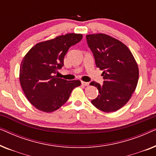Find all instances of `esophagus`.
Instances as JSON below:
<instances>
[{
    "label": "esophagus",
    "mask_w": 156,
    "mask_h": 156,
    "mask_svg": "<svg viewBox=\"0 0 156 156\" xmlns=\"http://www.w3.org/2000/svg\"><path fill=\"white\" fill-rule=\"evenodd\" d=\"M82 84L84 85V86H89V82H82Z\"/></svg>",
    "instance_id": "esophagus-1"
}]
</instances>
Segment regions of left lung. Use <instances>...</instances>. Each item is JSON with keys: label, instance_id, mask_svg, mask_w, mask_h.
Here are the masks:
<instances>
[{"label": "left lung", "instance_id": "1", "mask_svg": "<svg viewBox=\"0 0 156 156\" xmlns=\"http://www.w3.org/2000/svg\"><path fill=\"white\" fill-rule=\"evenodd\" d=\"M87 42L97 67L103 70L104 83L91 82L99 95L91 104L104 112H116L131 99L138 81V65L129 48L119 40L98 33L87 35Z\"/></svg>", "mask_w": 156, "mask_h": 156}]
</instances>
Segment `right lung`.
Segmentation results:
<instances>
[{"instance_id": "obj_1", "label": "right lung", "mask_w": 156, "mask_h": 156, "mask_svg": "<svg viewBox=\"0 0 156 156\" xmlns=\"http://www.w3.org/2000/svg\"><path fill=\"white\" fill-rule=\"evenodd\" d=\"M82 34L68 33L36 44L25 55L20 67V82L25 97L38 110L50 113L69 99L80 80L67 81L55 75L64 65V57Z\"/></svg>"}]
</instances>
